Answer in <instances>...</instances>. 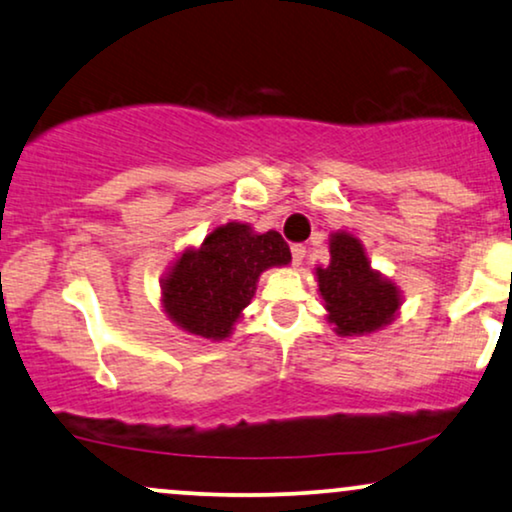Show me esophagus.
Segmentation results:
<instances>
[{
  "mask_svg": "<svg viewBox=\"0 0 512 512\" xmlns=\"http://www.w3.org/2000/svg\"><path fill=\"white\" fill-rule=\"evenodd\" d=\"M290 252H293V264L295 267H300V264L304 262V255H307V248H304V245H293Z\"/></svg>",
  "mask_w": 512,
  "mask_h": 512,
  "instance_id": "obj_1",
  "label": "esophagus"
}]
</instances>
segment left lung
<instances>
[{"instance_id":"8db88e82","label":"left lung","mask_w":512,"mask_h":512,"mask_svg":"<svg viewBox=\"0 0 512 512\" xmlns=\"http://www.w3.org/2000/svg\"><path fill=\"white\" fill-rule=\"evenodd\" d=\"M328 248L331 262L316 267V281L333 331L340 338H352L390 326L401 309L397 283L371 267L357 236L335 231Z\"/></svg>"}]
</instances>
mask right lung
Here are the masks:
<instances>
[{
  "instance_id": "1",
  "label": "right lung",
  "mask_w": 512,
  "mask_h": 512,
  "mask_svg": "<svg viewBox=\"0 0 512 512\" xmlns=\"http://www.w3.org/2000/svg\"><path fill=\"white\" fill-rule=\"evenodd\" d=\"M278 231L257 234L250 224L229 222L205 241L179 252L160 278V302L174 326L203 340H226L255 297L262 271L290 264Z\"/></svg>"
}]
</instances>
